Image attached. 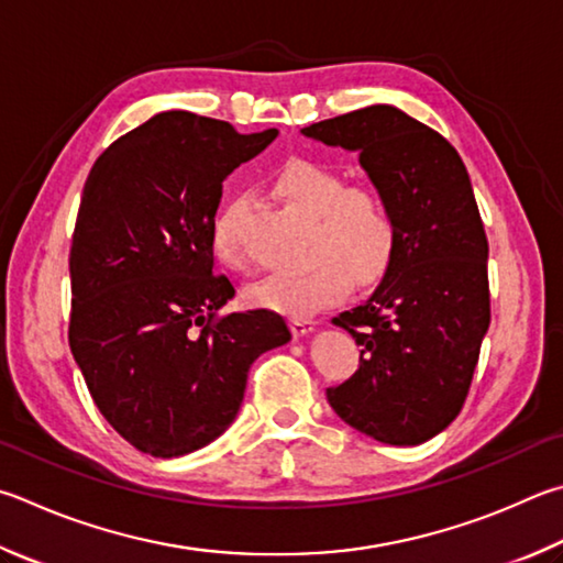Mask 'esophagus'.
Listing matches in <instances>:
<instances>
[{
  "mask_svg": "<svg viewBox=\"0 0 563 563\" xmlns=\"http://www.w3.org/2000/svg\"><path fill=\"white\" fill-rule=\"evenodd\" d=\"M290 330L295 336H305L314 330V320L310 317H290Z\"/></svg>",
  "mask_w": 563,
  "mask_h": 563,
  "instance_id": "34e87169",
  "label": "esophagus"
}]
</instances>
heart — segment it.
I'll list each match as a JSON object with an SVG mask.
<instances>
[{
    "instance_id": "1",
    "label": "heart",
    "mask_w": 563,
    "mask_h": 563,
    "mask_svg": "<svg viewBox=\"0 0 563 563\" xmlns=\"http://www.w3.org/2000/svg\"><path fill=\"white\" fill-rule=\"evenodd\" d=\"M275 191L312 219L308 268L265 275L249 288L258 308L308 314L332 305L354 285H372L391 268L398 221L391 201L374 184H350L344 172L317 159H290L275 175ZM249 194H233L211 223V251L229 265L246 263L241 229Z\"/></svg>"
}]
</instances>
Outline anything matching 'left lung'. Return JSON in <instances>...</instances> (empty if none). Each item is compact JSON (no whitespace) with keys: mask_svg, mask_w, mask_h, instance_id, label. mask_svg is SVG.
I'll return each mask as SVG.
<instances>
[{"mask_svg":"<svg viewBox=\"0 0 563 563\" xmlns=\"http://www.w3.org/2000/svg\"><path fill=\"white\" fill-rule=\"evenodd\" d=\"M302 135L360 152L398 221L379 288L332 320L362 352L327 401L374 441L426 443L463 408L489 327L487 236L467 169L451 142L394 106L312 122Z\"/></svg>","mask_w":563,"mask_h":563,"instance_id":"obj_1","label":"left lung"}]
</instances>
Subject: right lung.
<instances>
[{"label": "right lung", "instance_id": "add662e5", "mask_svg": "<svg viewBox=\"0 0 563 563\" xmlns=\"http://www.w3.org/2000/svg\"><path fill=\"white\" fill-rule=\"evenodd\" d=\"M278 135L169 110L96 159L70 243L68 344L100 413L137 451L177 457L227 431L251 364L290 340L271 310H219L211 223L223 179Z\"/></svg>", "mask_w": 563, "mask_h": 563}]
</instances>
